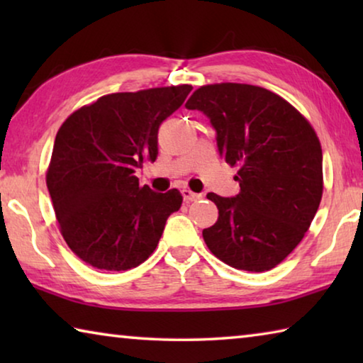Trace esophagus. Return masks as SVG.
<instances>
[{"mask_svg":"<svg viewBox=\"0 0 363 363\" xmlns=\"http://www.w3.org/2000/svg\"><path fill=\"white\" fill-rule=\"evenodd\" d=\"M181 194H182L184 201H195V200L200 199V194H195V192H192V190H189V189H182Z\"/></svg>","mask_w":363,"mask_h":363,"instance_id":"34e87169","label":"esophagus"}]
</instances>
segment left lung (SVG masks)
Here are the masks:
<instances>
[{
  "label": "left lung",
  "instance_id": "left-lung-1",
  "mask_svg": "<svg viewBox=\"0 0 363 363\" xmlns=\"http://www.w3.org/2000/svg\"><path fill=\"white\" fill-rule=\"evenodd\" d=\"M186 107L216 131L219 155L237 164L240 192L219 196L216 224L203 229L220 261L250 272L277 266L303 240L322 200V147L291 104L259 86H201Z\"/></svg>",
  "mask_w": 363,
  "mask_h": 363
}]
</instances>
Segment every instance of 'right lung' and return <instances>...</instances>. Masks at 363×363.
<instances>
[{
    "instance_id": "obj_1",
    "label": "right lung",
    "mask_w": 363,
    "mask_h": 363,
    "mask_svg": "<svg viewBox=\"0 0 363 363\" xmlns=\"http://www.w3.org/2000/svg\"><path fill=\"white\" fill-rule=\"evenodd\" d=\"M192 86L102 96L57 131L46 184L60 232L79 259L101 270L139 266L177 211V189L153 192L136 173L158 155V128Z\"/></svg>"
}]
</instances>
